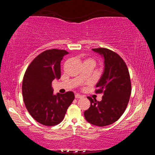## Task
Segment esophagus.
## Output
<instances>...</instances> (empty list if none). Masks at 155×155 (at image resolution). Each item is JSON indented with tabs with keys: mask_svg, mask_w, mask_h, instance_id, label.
<instances>
[{
	"mask_svg": "<svg viewBox=\"0 0 155 155\" xmlns=\"http://www.w3.org/2000/svg\"><path fill=\"white\" fill-rule=\"evenodd\" d=\"M75 98H82V96H81V95H80V94H76V95H75Z\"/></svg>",
	"mask_w": 155,
	"mask_h": 155,
	"instance_id": "1",
	"label": "esophagus"
}]
</instances>
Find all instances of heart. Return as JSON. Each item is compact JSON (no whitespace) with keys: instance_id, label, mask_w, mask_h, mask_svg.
I'll use <instances>...</instances> for the list:
<instances>
[{"instance_id":"obj_1","label":"heart","mask_w":155,"mask_h":155,"mask_svg":"<svg viewBox=\"0 0 155 155\" xmlns=\"http://www.w3.org/2000/svg\"><path fill=\"white\" fill-rule=\"evenodd\" d=\"M85 61H92V62H94V64H95V61H94V60L93 59H91V58H90V59H87V60H86Z\"/></svg>"}]
</instances>
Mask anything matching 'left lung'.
<instances>
[{
	"label": "left lung",
	"instance_id": "obj_1",
	"mask_svg": "<svg viewBox=\"0 0 155 155\" xmlns=\"http://www.w3.org/2000/svg\"><path fill=\"white\" fill-rule=\"evenodd\" d=\"M104 57V70L97 83V94H103L101 101L88 96L90 107L84 112L86 120L98 127L116 122L124 114L131 94L129 72L118 54L105 48H93Z\"/></svg>",
	"mask_w": 155,
	"mask_h": 155
}]
</instances>
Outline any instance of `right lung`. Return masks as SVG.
Instances as JSON below:
<instances>
[{"label":"right lung","instance_id":"1","mask_svg":"<svg viewBox=\"0 0 155 155\" xmlns=\"http://www.w3.org/2000/svg\"><path fill=\"white\" fill-rule=\"evenodd\" d=\"M65 50L49 49L38 54L23 77L22 91L27 111L37 122L47 127L59 124L74 99L72 91L53 94L52 82L61 77V61Z\"/></svg>","mask_w":155,"mask_h":155}]
</instances>
